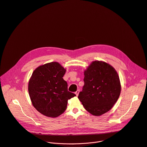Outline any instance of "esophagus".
<instances>
[{"label": "esophagus", "mask_w": 147, "mask_h": 147, "mask_svg": "<svg viewBox=\"0 0 147 147\" xmlns=\"http://www.w3.org/2000/svg\"><path fill=\"white\" fill-rule=\"evenodd\" d=\"M79 92H80V90H78L75 92V94L76 95V96H78Z\"/></svg>", "instance_id": "obj_1"}]
</instances>
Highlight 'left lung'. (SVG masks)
I'll list each match as a JSON object with an SVG mask.
<instances>
[{
    "instance_id": "left-lung-1",
    "label": "left lung",
    "mask_w": 147,
    "mask_h": 147,
    "mask_svg": "<svg viewBox=\"0 0 147 147\" xmlns=\"http://www.w3.org/2000/svg\"><path fill=\"white\" fill-rule=\"evenodd\" d=\"M84 85L78 98L90 114L100 116L116 103L121 91L115 69L106 62L95 61L84 72Z\"/></svg>"
}]
</instances>
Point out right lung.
Returning a JSON list of instances; mask_svg holds the SVG:
<instances>
[{"label": "right lung", "mask_w": 147, "mask_h": 147, "mask_svg": "<svg viewBox=\"0 0 147 147\" xmlns=\"http://www.w3.org/2000/svg\"><path fill=\"white\" fill-rule=\"evenodd\" d=\"M66 69L58 62L40 66L30 78L28 92L33 107L48 117H55L66 109L69 99L76 96L68 91L62 78Z\"/></svg>", "instance_id": "1"}]
</instances>
